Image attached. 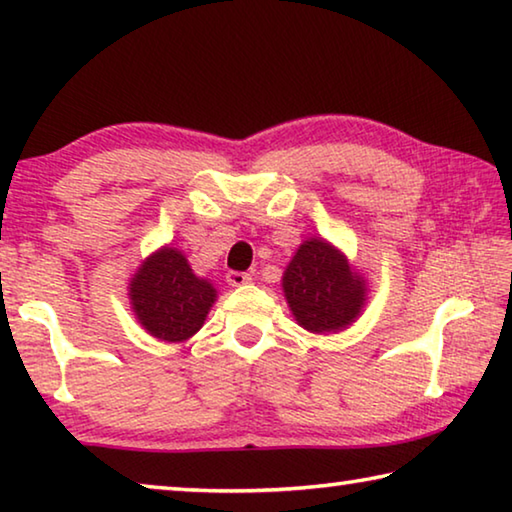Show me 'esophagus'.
<instances>
[{
    "label": "esophagus",
    "mask_w": 512,
    "mask_h": 512,
    "mask_svg": "<svg viewBox=\"0 0 512 512\" xmlns=\"http://www.w3.org/2000/svg\"><path fill=\"white\" fill-rule=\"evenodd\" d=\"M225 280H228L230 287H244V284H248L253 277H250L248 273H239V271H230L228 275H225Z\"/></svg>",
    "instance_id": "34e87169"
}]
</instances>
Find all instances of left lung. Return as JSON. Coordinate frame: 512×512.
Here are the masks:
<instances>
[{
  "mask_svg": "<svg viewBox=\"0 0 512 512\" xmlns=\"http://www.w3.org/2000/svg\"><path fill=\"white\" fill-rule=\"evenodd\" d=\"M282 289L298 325L314 334L352 325L366 305V280L325 239H307L282 275Z\"/></svg>",
  "mask_w": 512,
  "mask_h": 512,
  "instance_id": "8db88e82",
  "label": "left lung"
}]
</instances>
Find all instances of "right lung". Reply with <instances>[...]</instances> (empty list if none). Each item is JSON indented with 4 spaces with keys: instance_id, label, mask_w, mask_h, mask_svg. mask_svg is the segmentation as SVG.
Listing matches in <instances>:
<instances>
[{
    "instance_id": "obj_1",
    "label": "right lung",
    "mask_w": 512,
    "mask_h": 512,
    "mask_svg": "<svg viewBox=\"0 0 512 512\" xmlns=\"http://www.w3.org/2000/svg\"><path fill=\"white\" fill-rule=\"evenodd\" d=\"M128 298L146 332L160 341L180 343L203 327L216 289L194 275L180 250L164 246L144 259L128 284Z\"/></svg>"
}]
</instances>
